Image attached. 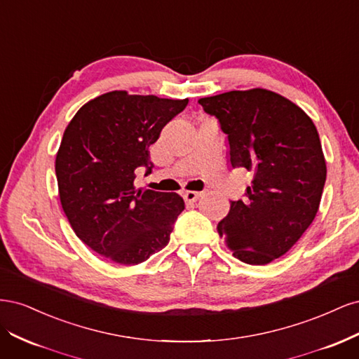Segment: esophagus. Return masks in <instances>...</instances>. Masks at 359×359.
I'll use <instances>...</instances> for the list:
<instances>
[{"label":"esophagus","mask_w":359,"mask_h":359,"mask_svg":"<svg viewBox=\"0 0 359 359\" xmlns=\"http://www.w3.org/2000/svg\"><path fill=\"white\" fill-rule=\"evenodd\" d=\"M201 196H202V193H199V191H186V193H184V199H186V202H189V203L196 202Z\"/></svg>","instance_id":"esophagus-1"}]
</instances>
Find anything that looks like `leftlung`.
<instances>
[{
	"instance_id": "left-lung-1",
	"label": "left lung",
	"mask_w": 359,
	"mask_h": 359,
	"mask_svg": "<svg viewBox=\"0 0 359 359\" xmlns=\"http://www.w3.org/2000/svg\"><path fill=\"white\" fill-rule=\"evenodd\" d=\"M199 104L219 119L232 168L252 177L217 231L241 262L266 265L289 252L319 210L327 163L316 126L264 88L203 97Z\"/></svg>"
}]
</instances>
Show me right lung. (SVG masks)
<instances>
[{
  "label": "right lung",
  "mask_w": 359,
  "mask_h": 359,
  "mask_svg": "<svg viewBox=\"0 0 359 359\" xmlns=\"http://www.w3.org/2000/svg\"><path fill=\"white\" fill-rule=\"evenodd\" d=\"M189 99L111 91L85 103L64 132L55 160L60 201L79 240L121 265L166 247L184 210L177 193L135 189L137 169H153V145Z\"/></svg>",
  "instance_id": "1"
}]
</instances>
